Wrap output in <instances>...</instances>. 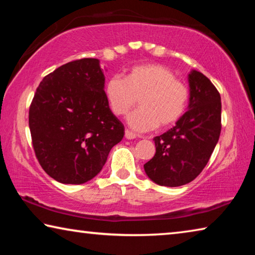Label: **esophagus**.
I'll return each mask as SVG.
<instances>
[{
  "mask_svg": "<svg viewBox=\"0 0 255 255\" xmlns=\"http://www.w3.org/2000/svg\"><path fill=\"white\" fill-rule=\"evenodd\" d=\"M125 137H126L127 139H133V138H136V133H133L132 131L127 129V130L125 131Z\"/></svg>",
  "mask_w": 255,
  "mask_h": 255,
  "instance_id": "esophagus-1",
  "label": "esophagus"
}]
</instances>
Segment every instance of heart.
<instances>
[{
    "instance_id": "obj_1",
    "label": "heart",
    "mask_w": 255,
    "mask_h": 255,
    "mask_svg": "<svg viewBox=\"0 0 255 255\" xmlns=\"http://www.w3.org/2000/svg\"><path fill=\"white\" fill-rule=\"evenodd\" d=\"M105 92L111 111L117 116L128 114L139 99L140 108L128 116V125L140 132L173 126L184 115L190 99L188 85L161 64L133 66L125 80L112 76Z\"/></svg>"
}]
</instances>
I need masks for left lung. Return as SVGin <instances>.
Instances as JSON below:
<instances>
[{
    "instance_id": "8db88e82",
    "label": "left lung",
    "mask_w": 255,
    "mask_h": 255,
    "mask_svg": "<svg viewBox=\"0 0 255 255\" xmlns=\"http://www.w3.org/2000/svg\"><path fill=\"white\" fill-rule=\"evenodd\" d=\"M189 109L173 128L154 137L156 153L144 164L148 178L164 187L187 184L208 163L222 130L221 94L208 77L189 74Z\"/></svg>"
}]
</instances>
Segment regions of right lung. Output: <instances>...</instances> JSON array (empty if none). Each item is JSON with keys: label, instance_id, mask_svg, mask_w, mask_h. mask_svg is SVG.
Masks as SVG:
<instances>
[{"label": "right lung", "instance_id": "obj_1", "mask_svg": "<svg viewBox=\"0 0 255 255\" xmlns=\"http://www.w3.org/2000/svg\"><path fill=\"white\" fill-rule=\"evenodd\" d=\"M97 58L56 68L38 85L29 108L32 147L40 166L65 184H82L102 170L125 127L112 114Z\"/></svg>", "mask_w": 255, "mask_h": 255}]
</instances>
